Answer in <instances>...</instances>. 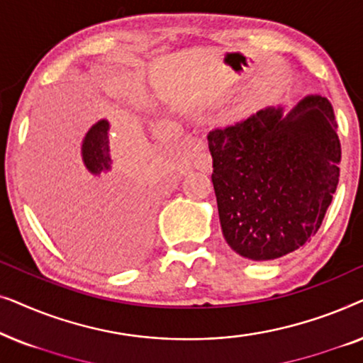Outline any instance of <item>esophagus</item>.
<instances>
[{
  "mask_svg": "<svg viewBox=\"0 0 363 363\" xmlns=\"http://www.w3.org/2000/svg\"><path fill=\"white\" fill-rule=\"evenodd\" d=\"M193 160H195V167L201 172H210L211 170V157L210 153L205 150H198L193 153Z\"/></svg>",
  "mask_w": 363,
  "mask_h": 363,
  "instance_id": "1",
  "label": "esophagus"
}]
</instances>
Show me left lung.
<instances>
[{
  "mask_svg": "<svg viewBox=\"0 0 363 363\" xmlns=\"http://www.w3.org/2000/svg\"><path fill=\"white\" fill-rule=\"evenodd\" d=\"M335 128L332 104L307 96L289 112L266 107L208 133L221 230L233 251L271 261L315 235L339 183Z\"/></svg>",
  "mask_w": 363,
  "mask_h": 363,
  "instance_id": "obj_1",
  "label": "left lung"
}]
</instances>
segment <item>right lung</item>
Returning <instances> with one entry per match:
<instances>
[{
	"instance_id": "add662e5",
	"label": "right lung",
	"mask_w": 363,
	"mask_h": 363,
	"mask_svg": "<svg viewBox=\"0 0 363 363\" xmlns=\"http://www.w3.org/2000/svg\"><path fill=\"white\" fill-rule=\"evenodd\" d=\"M81 157L84 165L59 188L54 235L84 264L125 269L145 255L150 240V210L140 191L152 172L150 152L128 130L99 121L84 137Z\"/></svg>"
}]
</instances>
